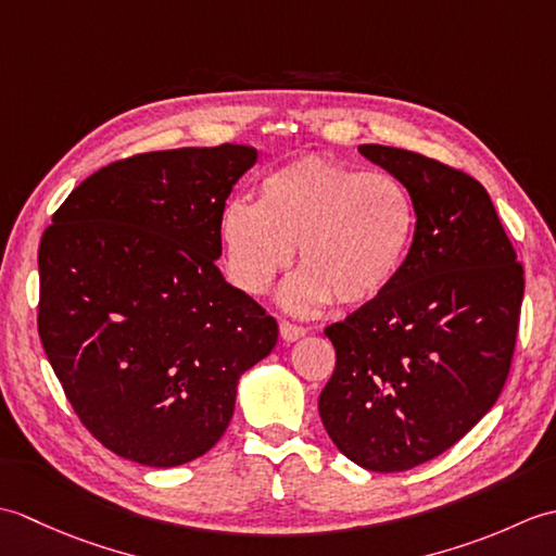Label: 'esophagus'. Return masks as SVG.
<instances>
[{
	"label": "esophagus",
	"mask_w": 556,
	"mask_h": 556,
	"mask_svg": "<svg viewBox=\"0 0 556 556\" xmlns=\"http://www.w3.org/2000/svg\"><path fill=\"white\" fill-rule=\"evenodd\" d=\"M279 332H281V337H285L287 341H296V339H301L305 334V327L291 323V320H281L279 323Z\"/></svg>",
	"instance_id": "esophagus-1"
}]
</instances>
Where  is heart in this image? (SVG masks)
<instances>
[{
	"mask_svg": "<svg viewBox=\"0 0 556 556\" xmlns=\"http://www.w3.org/2000/svg\"><path fill=\"white\" fill-rule=\"evenodd\" d=\"M418 229V207L392 174H368L327 155H303L260 181L257 203L222 207L219 239L231 281L263 293L299 248L301 275L285 303L313 311L337 301L363 305L399 279Z\"/></svg>",
	"mask_w": 556,
	"mask_h": 556,
	"instance_id": "b5f03b06",
	"label": "heart"
}]
</instances>
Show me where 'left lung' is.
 <instances>
[{
	"label": "left lung",
	"instance_id": "obj_1",
	"mask_svg": "<svg viewBox=\"0 0 556 556\" xmlns=\"http://www.w3.org/2000/svg\"><path fill=\"white\" fill-rule=\"evenodd\" d=\"M361 152L408 188L418 229L394 285L325 327L337 365L317 408L353 464L401 473L454 446L500 399L526 279L473 176L401 148Z\"/></svg>",
	"mask_w": 556,
	"mask_h": 556
}]
</instances>
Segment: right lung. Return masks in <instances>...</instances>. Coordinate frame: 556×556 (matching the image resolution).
<instances>
[{
  "instance_id": "right-lung-1",
  "label": "right lung",
  "mask_w": 556,
  "mask_h": 556,
  "mask_svg": "<svg viewBox=\"0 0 556 556\" xmlns=\"http://www.w3.org/2000/svg\"><path fill=\"white\" fill-rule=\"evenodd\" d=\"M248 146L116 160L45 229L38 334L68 404L116 456L181 466L217 444L277 320L224 281L219 215Z\"/></svg>"
}]
</instances>
